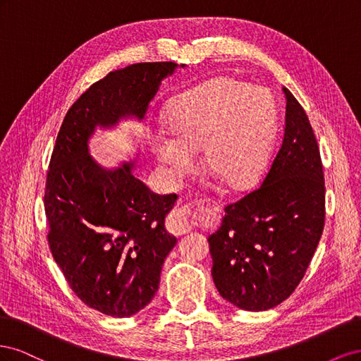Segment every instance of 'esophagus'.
Wrapping results in <instances>:
<instances>
[{"label": "esophagus", "instance_id": "34e87169", "mask_svg": "<svg viewBox=\"0 0 361 361\" xmlns=\"http://www.w3.org/2000/svg\"><path fill=\"white\" fill-rule=\"evenodd\" d=\"M195 218H199V220L200 218H204L203 209H200V207H197L192 203H185V204L174 207V209L170 212L167 221H166V227L171 235L180 236V235H185L191 231V224ZM206 218H209V216H206Z\"/></svg>", "mask_w": 361, "mask_h": 361}]
</instances>
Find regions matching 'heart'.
Returning <instances> with one entry per match:
<instances>
[{
    "mask_svg": "<svg viewBox=\"0 0 361 361\" xmlns=\"http://www.w3.org/2000/svg\"><path fill=\"white\" fill-rule=\"evenodd\" d=\"M169 130L152 140L157 158L178 178L204 164L228 190L244 191L265 170L274 146L277 108L264 89L214 80L185 92L170 105Z\"/></svg>",
    "mask_w": 361,
    "mask_h": 361,
    "instance_id": "1",
    "label": "heart"
}]
</instances>
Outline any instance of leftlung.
<instances>
[{"label": "left lung", "mask_w": 361, "mask_h": 361, "mask_svg": "<svg viewBox=\"0 0 361 361\" xmlns=\"http://www.w3.org/2000/svg\"><path fill=\"white\" fill-rule=\"evenodd\" d=\"M286 96L285 133L264 182L224 207L207 238L212 279L236 307L262 312L290 297L309 268L325 220V183L318 141L295 96Z\"/></svg>", "instance_id": "1"}]
</instances>
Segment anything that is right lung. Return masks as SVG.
<instances>
[{
  "mask_svg": "<svg viewBox=\"0 0 361 361\" xmlns=\"http://www.w3.org/2000/svg\"><path fill=\"white\" fill-rule=\"evenodd\" d=\"M176 68L137 63L90 85L69 108L49 161L43 202L52 257L76 297L114 318L135 314L155 297L178 243L164 226L178 195L152 192L134 176V161L114 170L97 166L89 140L97 126L143 118Z\"/></svg>",
  "mask_w": 361,
  "mask_h": 361,
  "instance_id": "obj_1",
  "label": "right lung"
}]
</instances>
